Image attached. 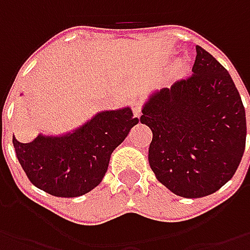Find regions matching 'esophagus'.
<instances>
[{
    "label": "esophagus",
    "mask_w": 250,
    "mask_h": 250,
    "mask_svg": "<svg viewBox=\"0 0 250 250\" xmlns=\"http://www.w3.org/2000/svg\"><path fill=\"white\" fill-rule=\"evenodd\" d=\"M132 111H133V115H135L136 118H139L140 115H142V101H133V103H132Z\"/></svg>",
    "instance_id": "1"
}]
</instances>
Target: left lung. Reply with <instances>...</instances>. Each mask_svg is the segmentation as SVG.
<instances>
[{
	"label": "left lung",
	"mask_w": 250,
	"mask_h": 250,
	"mask_svg": "<svg viewBox=\"0 0 250 250\" xmlns=\"http://www.w3.org/2000/svg\"><path fill=\"white\" fill-rule=\"evenodd\" d=\"M142 114L153 132L150 168L172 193L207 196L235 174L245 150V108L228 71L202 47L192 75L153 91Z\"/></svg>",
	"instance_id": "1"
}]
</instances>
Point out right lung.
Listing matches in <instances>:
<instances>
[{"instance_id":"add662e5","label":"right lung","mask_w":250,"mask_h":250,"mask_svg":"<svg viewBox=\"0 0 250 250\" xmlns=\"http://www.w3.org/2000/svg\"><path fill=\"white\" fill-rule=\"evenodd\" d=\"M139 122L129 107L97 112L62 135L40 133L30 143L12 138L15 153L34 187L58 197L90 192L107 172L111 153Z\"/></svg>"}]
</instances>
